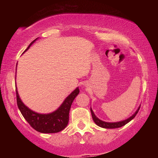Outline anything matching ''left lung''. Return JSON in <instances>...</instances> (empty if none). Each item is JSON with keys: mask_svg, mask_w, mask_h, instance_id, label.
Here are the masks:
<instances>
[{"mask_svg": "<svg viewBox=\"0 0 158 158\" xmlns=\"http://www.w3.org/2000/svg\"><path fill=\"white\" fill-rule=\"evenodd\" d=\"M139 108H140V106H139L138 108L137 109V110L135 112V114H132L131 117H128V118L124 119V120L119 121V122H114V123L105 122V121H102V120H101V119H99L97 117V116L95 115V114L94 113L93 110H92L91 108H90V112H91L92 118H93L94 123H95L98 126L101 127V128H120V127L125 126V125L127 124V123H129L131 119H133L134 118H135V116L137 115V113H138V110H139Z\"/></svg>", "mask_w": 158, "mask_h": 158, "instance_id": "8db88e82", "label": "left lung"}]
</instances>
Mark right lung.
<instances>
[{"label":"right lung","instance_id":"obj_1","mask_svg":"<svg viewBox=\"0 0 158 158\" xmlns=\"http://www.w3.org/2000/svg\"><path fill=\"white\" fill-rule=\"evenodd\" d=\"M38 39L39 38L32 41L23 52H26ZM79 93V88H77L71 94H70V95L65 98L62 104L56 110L49 114H40L30 109L28 107L23 104L19 97L17 87H16L17 105L21 114L27 121V123L34 129L37 131L41 132V133L45 134L57 133L66 128L68 124L69 112H70V107H71L74 99L77 97Z\"/></svg>","mask_w":158,"mask_h":158}]
</instances>
